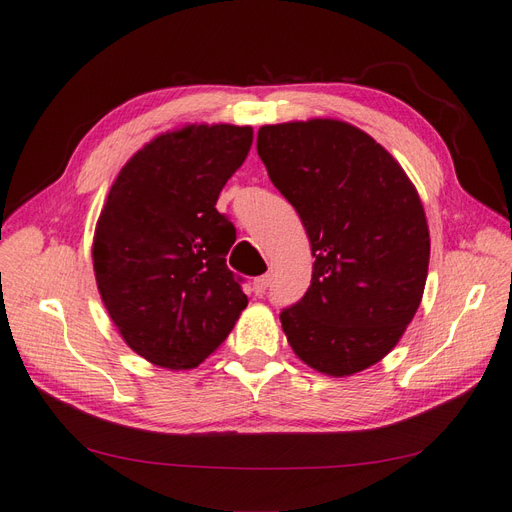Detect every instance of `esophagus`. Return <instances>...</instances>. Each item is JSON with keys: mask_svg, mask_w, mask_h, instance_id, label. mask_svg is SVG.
Here are the masks:
<instances>
[{"mask_svg": "<svg viewBox=\"0 0 512 512\" xmlns=\"http://www.w3.org/2000/svg\"><path fill=\"white\" fill-rule=\"evenodd\" d=\"M268 287H270V277L266 274V277H257L255 279L253 292H255V296H264L268 292Z\"/></svg>", "mask_w": 512, "mask_h": 512, "instance_id": "obj_1", "label": "esophagus"}]
</instances>
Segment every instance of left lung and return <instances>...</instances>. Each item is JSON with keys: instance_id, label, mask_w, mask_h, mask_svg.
Masks as SVG:
<instances>
[{"instance_id": "8db88e82", "label": "left lung", "mask_w": 512, "mask_h": 512, "mask_svg": "<svg viewBox=\"0 0 512 512\" xmlns=\"http://www.w3.org/2000/svg\"><path fill=\"white\" fill-rule=\"evenodd\" d=\"M257 153L316 257L309 290L281 311L287 342L329 376L370 368L422 303L430 235L417 190L381 144L342 121L266 125Z\"/></svg>"}]
</instances>
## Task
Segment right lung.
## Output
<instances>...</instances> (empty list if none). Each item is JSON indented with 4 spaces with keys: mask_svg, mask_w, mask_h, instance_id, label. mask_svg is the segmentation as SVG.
Returning <instances> with one entry per match:
<instances>
[{
    "mask_svg": "<svg viewBox=\"0 0 512 512\" xmlns=\"http://www.w3.org/2000/svg\"><path fill=\"white\" fill-rule=\"evenodd\" d=\"M253 144L251 127L190 125L140 149L112 183L93 264L127 346L170 370L194 368L248 305L227 268L233 222L216 201Z\"/></svg>",
    "mask_w": 512,
    "mask_h": 512,
    "instance_id": "add662e5",
    "label": "right lung"
}]
</instances>
